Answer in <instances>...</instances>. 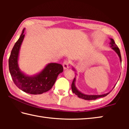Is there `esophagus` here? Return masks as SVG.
Masks as SVG:
<instances>
[{
	"instance_id": "obj_1",
	"label": "esophagus",
	"mask_w": 129,
	"mask_h": 129,
	"mask_svg": "<svg viewBox=\"0 0 129 129\" xmlns=\"http://www.w3.org/2000/svg\"><path fill=\"white\" fill-rule=\"evenodd\" d=\"M62 66H63V68H64V69H68L69 68V62L67 60L65 61H64V62H63Z\"/></svg>"
}]
</instances>
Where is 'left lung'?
Segmentation results:
<instances>
[{
  "instance_id": "left-lung-1",
  "label": "left lung",
  "mask_w": 129,
  "mask_h": 129,
  "mask_svg": "<svg viewBox=\"0 0 129 129\" xmlns=\"http://www.w3.org/2000/svg\"><path fill=\"white\" fill-rule=\"evenodd\" d=\"M110 47H112V48L114 50V51L116 52L117 54H118V56H119V59H120V61H121V63L122 62L121 61V53H120V51L118 48V47H117V45L115 44V43L114 42V40L113 39H110ZM72 69H73V71H75V69L74 68H72ZM75 82H76V76L75 78L72 82V91L73 93H75L76 95H77L78 97L81 98V99L86 100H96L97 99H99V98H101V97H105L107 95L110 93V91L107 93L106 94H100V95H94V94H84L82 92H81L80 91H79L77 89V88H76V85H75ZM115 86H114V88Z\"/></svg>"
}]
</instances>
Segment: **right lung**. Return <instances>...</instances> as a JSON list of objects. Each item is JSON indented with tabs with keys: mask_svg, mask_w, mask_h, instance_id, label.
I'll return each mask as SVG.
<instances>
[{
	"mask_svg": "<svg viewBox=\"0 0 129 129\" xmlns=\"http://www.w3.org/2000/svg\"><path fill=\"white\" fill-rule=\"evenodd\" d=\"M24 30V28L11 53L8 60L10 72L15 84L21 90L32 94H40L52 88L58 75L63 72V67L57 63H49L40 72L31 76L21 72L19 67L18 59L19 51L25 36Z\"/></svg>",
	"mask_w": 129,
	"mask_h": 129,
	"instance_id": "right-lung-1",
	"label": "right lung"
}]
</instances>
